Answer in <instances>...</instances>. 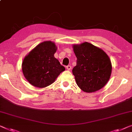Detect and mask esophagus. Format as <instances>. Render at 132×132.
<instances>
[{"instance_id": "1", "label": "esophagus", "mask_w": 132, "mask_h": 132, "mask_svg": "<svg viewBox=\"0 0 132 132\" xmlns=\"http://www.w3.org/2000/svg\"><path fill=\"white\" fill-rule=\"evenodd\" d=\"M66 68L68 70H70L71 68V65H67V66L66 67Z\"/></svg>"}]
</instances>
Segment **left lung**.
Segmentation results:
<instances>
[{"label": "left lung", "instance_id": "1", "mask_svg": "<svg viewBox=\"0 0 132 132\" xmlns=\"http://www.w3.org/2000/svg\"><path fill=\"white\" fill-rule=\"evenodd\" d=\"M77 57L72 74L78 86L85 92H94L106 85L111 74V61L106 53L92 44L73 46Z\"/></svg>", "mask_w": 132, "mask_h": 132}]
</instances>
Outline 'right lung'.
Segmentation results:
<instances>
[{"label":"right lung","instance_id":"add662e5","mask_svg":"<svg viewBox=\"0 0 132 132\" xmlns=\"http://www.w3.org/2000/svg\"><path fill=\"white\" fill-rule=\"evenodd\" d=\"M56 47L51 41L44 42L25 57L22 69L24 77L34 86L45 87L54 82L65 67L54 57Z\"/></svg>","mask_w":132,"mask_h":132}]
</instances>
